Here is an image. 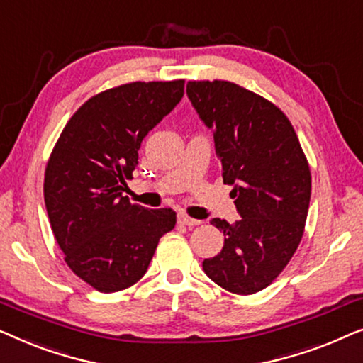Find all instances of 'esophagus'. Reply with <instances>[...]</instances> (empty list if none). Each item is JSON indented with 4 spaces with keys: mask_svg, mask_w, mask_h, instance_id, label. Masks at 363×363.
Wrapping results in <instances>:
<instances>
[{
    "mask_svg": "<svg viewBox=\"0 0 363 363\" xmlns=\"http://www.w3.org/2000/svg\"><path fill=\"white\" fill-rule=\"evenodd\" d=\"M178 223H180V225H185V226H188V228H193V226H198L200 225V220H195V218H190V216H186V215H183V213H180V215H178Z\"/></svg>",
    "mask_w": 363,
    "mask_h": 363,
    "instance_id": "obj_1",
    "label": "esophagus"
}]
</instances>
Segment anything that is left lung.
<instances>
[{
  "label": "left lung",
  "instance_id": "left-lung-1",
  "mask_svg": "<svg viewBox=\"0 0 363 363\" xmlns=\"http://www.w3.org/2000/svg\"><path fill=\"white\" fill-rule=\"evenodd\" d=\"M188 99L215 138L241 220L213 218L225 246L203 271L233 294H255L287 266L304 235L311 170L294 127L264 97L228 81H190Z\"/></svg>",
  "mask_w": 363,
  "mask_h": 363
}]
</instances>
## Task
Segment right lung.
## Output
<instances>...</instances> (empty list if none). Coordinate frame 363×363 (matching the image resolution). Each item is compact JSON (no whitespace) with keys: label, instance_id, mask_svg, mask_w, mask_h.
Listing matches in <instances>:
<instances>
[{"label":"right lung","instance_id":"1","mask_svg":"<svg viewBox=\"0 0 363 363\" xmlns=\"http://www.w3.org/2000/svg\"><path fill=\"white\" fill-rule=\"evenodd\" d=\"M185 81L130 82L77 108L44 173V203L59 247L76 276L117 292L145 274L157 245L177 223L170 208L132 205L125 191L148 132L183 97Z\"/></svg>","mask_w":363,"mask_h":363}]
</instances>
